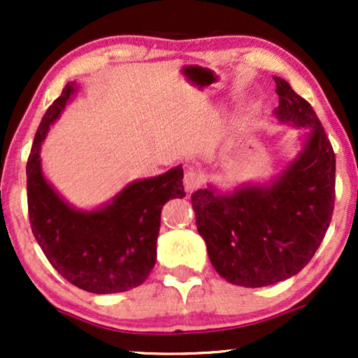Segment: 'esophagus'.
I'll return each instance as SVG.
<instances>
[{"label":"esophagus","mask_w":358,"mask_h":358,"mask_svg":"<svg viewBox=\"0 0 358 358\" xmlns=\"http://www.w3.org/2000/svg\"><path fill=\"white\" fill-rule=\"evenodd\" d=\"M203 174L197 169H187L184 174V187L187 192H194L195 189H199L203 184Z\"/></svg>","instance_id":"obj_1"}]
</instances>
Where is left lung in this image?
I'll list each match as a JSON object with an SVG mask.
<instances>
[{
  "label": "left lung",
  "instance_id": "left-lung-1",
  "mask_svg": "<svg viewBox=\"0 0 358 358\" xmlns=\"http://www.w3.org/2000/svg\"><path fill=\"white\" fill-rule=\"evenodd\" d=\"M273 115L308 130L305 148L271 184L241 185L233 194H192L199 234L220 275L257 288L296 275L320 248L336 199V155L311 104L282 78Z\"/></svg>",
  "mask_w": 358,
  "mask_h": 358
}]
</instances>
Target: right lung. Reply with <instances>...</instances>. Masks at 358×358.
Masks as SVG:
<instances>
[{
  "label": "right lung",
  "mask_w": 358,
  "mask_h": 358,
  "mask_svg": "<svg viewBox=\"0 0 358 358\" xmlns=\"http://www.w3.org/2000/svg\"><path fill=\"white\" fill-rule=\"evenodd\" d=\"M75 91L73 81L63 87L36 131L26 168L29 222L48 262L68 282L97 295L127 292L155 267L161 208L169 199L185 197L184 171L178 166L135 180L92 212L68 205L43 178L41 146Z\"/></svg>",
  "instance_id": "right-lung-1"
}]
</instances>
